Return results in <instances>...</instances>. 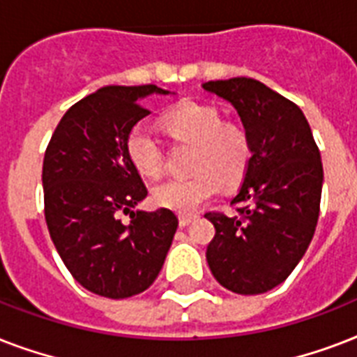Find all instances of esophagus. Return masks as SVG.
Here are the masks:
<instances>
[{"mask_svg": "<svg viewBox=\"0 0 357 357\" xmlns=\"http://www.w3.org/2000/svg\"><path fill=\"white\" fill-rule=\"evenodd\" d=\"M196 217H198L196 213H181L179 215V226H189L192 220H196Z\"/></svg>", "mask_w": 357, "mask_h": 357, "instance_id": "obj_1", "label": "esophagus"}]
</instances>
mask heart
<instances>
[{
    "label": "heart",
    "instance_id": "1",
    "mask_svg": "<svg viewBox=\"0 0 357 357\" xmlns=\"http://www.w3.org/2000/svg\"><path fill=\"white\" fill-rule=\"evenodd\" d=\"M162 128L176 142L192 144V176L167 179L153 189L157 206L189 213L217 195L220 185H237L246 176L254 155V142L243 123L222 122L217 107L183 102L167 111ZM129 162L146 178H159L165 170L161 142L144 128L133 126L126 137Z\"/></svg>",
    "mask_w": 357,
    "mask_h": 357
}]
</instances>
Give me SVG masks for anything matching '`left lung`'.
Returning <instances> with one entry per match:
<instances>
[{
	"label": "left lung",
	"mask_w": 357,
	"mask_h": 357,
	"mask_svg": "<svg viewBox=\"0 0 357 357\" xmlns=\"http://www.w3.org/2000/svg\"><path fill=\"white\" fill-rule=\"evenodd\" d=\"M202 86L237 109L254 142L244 183L231 200L237 215L206 213L215 226L207 263L228 291L266 293L287 280L315 234L321 153L298 105L261 81L231 77Z\"/></svg>",
	"instance_id": "obj_1"
}]
</instances>
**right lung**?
<instances>
[{
  "mask_svg": "<svg viewBox=\"0 0 357 357\" xmlns=\"http://www.w3.org/2000/svg\"><path fill=\"white\" fill-rule=\"evenodd\" d=\"M157 85L102 86L74 103L44 153V217L61 259L86 291L129 298L155 282L178 217L161 207L133 211L148 195L129 162L126 137L150 111L140 100ZM129 214L123 225L119 215Z\"/></svg>",
  "mask_w": 357,
  "mask_h": 357,
  "instance_id": "obj_1",
  "label": "right lung"
}]
</instances>
